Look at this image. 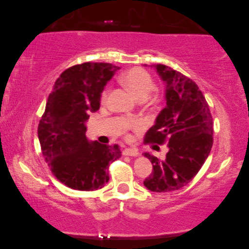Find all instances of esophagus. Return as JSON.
<instances>
[{"label": "esophagus", "mask_w": 249, "mask_h": 249, "mask_svg": "<svg viewBox=\"0 0 249 249\" xmlns=\"http://www.w3.org/2000/svg\"><path fill=\"white\" fill-rule=\"evenodd\" d=\"M124 156H130V157H137L139 156V151L136 148H125L123 150Z\"/></svg>", "instance_id": "obj_1"}]
</instances>
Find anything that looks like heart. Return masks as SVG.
<instances>
[{
  "instance_id": "1",
  "label": "heart",
  "mask_w": 249,
  "mask_h": 249,
  "mask_svg": "<svg viewBox=\"0 0 249 249\" xmlns=\"http://www.w3.org/2000/svg\"><path fill=\"white\" fill-rule=\"evenodd\" d=\"M121 80H122L126 86L130 88V90L137 95L139 100L147 99L152 89L155 88V82L152 76L142 68L136 67L127 70L121 76ZM108 93H109V88L106 87L101 94L102 103H105L107 101ZM127 126L138 128V127L141 126V123L138 122V121H129Z\"/></svg>"
}]
</instances>
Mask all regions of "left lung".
Wrapping results in <instances>:
<instances>
[{
  "instance_id": "obj_1",
  "label": "left lung",
  "mask_w": 249,
  "mask_h": 249,
  "mask_svg": "<svg viewBox=\"0 0 249 249\" xmlns=\"http://www.w3.org/2000/svg\"><path fill=\"white\" fill-rule=\"evenodd\" d=\"M151 67L165 83L166 105L146 133L145 142L168 141V151L163 160L145 152L144 157L152 163V173L144 186L166 193L187 185L199 173L213 147V123L205 97L193 80L162 64Z\"/></svg>"
}]
</instances>
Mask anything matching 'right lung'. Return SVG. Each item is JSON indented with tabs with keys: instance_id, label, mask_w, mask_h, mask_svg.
Masks as SVG:
<instances>
[{
	"instance_id": "add662e5",
	"label": "right lung",
	"mask_w": 249,
	"mask_h": 249,
	"mask_svg": "<svg viewBox=\"0 0 249 249\" xmlns=\"http://www.w3.org/2000/svg\"><path fill=\"white\" fill-rule=\"evenodd\" d=\"M120 67L83 63L66 69L55 81L37 127L42 154L64 185L92 191L109 181L108 167L121 156L119 145L88 141L86 122L100 108L101 94Z\"/></svg>"
}]
</instances>
